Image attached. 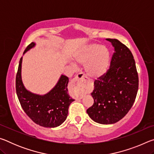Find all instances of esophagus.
Segmentation results:
<instances>
[{"mask_svg": "<svg viewBox=\"0 0 154 154\" xmlns=\"http://www.w3.org/2000/svg\"><path fill=\"white\" fill-rule=\"evenodd\" d=\"M86 80V75L83 72H80L72 80V84L75 87V92H77L79 94V98H82L83 96L87 91V88L85 85Z\"/></svg>", "mask_w": 154, "mask_h": 154, "instance_id": "esophagus-1", "label": "esophagus"}]
</instances>
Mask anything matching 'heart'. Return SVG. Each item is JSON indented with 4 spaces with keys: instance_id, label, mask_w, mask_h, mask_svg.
<instances>
[{
    "instance_id": "1",
    "label": "heart",
    "mask_w": 154,
    "mask_h": 154,
    "mask_svg": "<svg viewBox=\"0 0 154 154\" xmlns=\"http://www.w3.org/2000/svg\"><path fill=\"white\" fill-rule=\"evenodd\" d=\"M76 61L85 65V71L90 77L97 79L107 72L110 65V53L105 46L91 44L77 54Z\"/></svg>"
}]
</instances>
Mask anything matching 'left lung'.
<instances>
[{
    "mask_svg": "<svg viewBox=\"0 0 154 154\" xmlns=\"http://www.w3.org/2000/svg\"><path fill=\"white\" fill-rule=\"evenodd\" d=\"M114 48L110 67L94 82V104L87 109L90 118L102 124H112L128 113L134 103L139 77L132 52L116 38H106Z\"/></svg>",
    "mask_w": 154,
    "mask_h": 154,
    "instance_id": "1",
    "label": "left lung"
}]
</instances>
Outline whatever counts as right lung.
I'll return each instance as SVG.
<instances>
[{"instance_id":"obj_1","label":"right lung","mask_w":154,"mask_h":154,"mask_svg":"<svg viewBox=\"0 0 154 154\" xmlns=\"http://www.w3.org/2000/svg\"><path fill=\"white\" fill-rule=\"evenodd\" d=\"M35 45L31 43L24 54ZM22 57L20 58L15 79V89L23 110L32 120L39 126L54 128L66 120L69 106L74 99L68 94L69 77L62 75L56 86L45 95H38L28 91L21 77Z\"/></svg>"}]
</instances>
